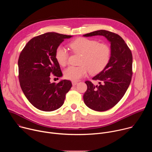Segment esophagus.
I'll return each mask as SVG.
<instances>
[{"mask_svg":"<svg viewBox=\"0 0 152 152\" xmlns=\"http://www.w3.org/2000/svg\"><path fill=\"white\" fill-rule=\"evenodd\" d=\"M77 83V82H75V81H73V82H72V85H73V86L76 85Z\"/></svg>","mask_w":152,"mask_h":152,"instance_id":"obj_1","label":"esophagus"}]
</instances>
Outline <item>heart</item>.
<instances>
[{
	"instance_id": "heart-1",
	"label": "heart",
	"mask_w": 152,
	"mask_h": 152,
	"mask_svg": "<svg viewBox=\"0 0 152 152\" xmlns=\"http://www.w3.org/2000/svg\"><path fill=\"white\" fill-rule=\"evenodd\" d=\"M70 46L75 52L82 54V57L79 61L80 66H69L64 70V77L67 79L78 80L86 76L88 71L93 75L99 73L110 62L111 49L104 43L82 37L72 41ZM69 57V53L66 48L61 46L57 48L55 58L60 66H66Z\"/></svg>"
}]
</instances>
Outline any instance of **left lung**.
<instances>
[{
	"label": "left lung",
	"mask_w": 152,
	"mask_h": 152,
	"mask_svg": "<svg viewBox=\"0 0 152 152\" xmlns=\"http://www.w3.org/2000/svg\"><path fill=\"white\" fill-rule=\"evenodd\" d=\"M101 35L111 43V58L107 66L93 77L99 85L85 81L87 90L83 95L85 104L97 111H105L114 107L124 96L132 76V55L123 39L118 34L99 30L83 37Z\"/></svg>",
	"instance_id": "obj_1"
}]
</instances>
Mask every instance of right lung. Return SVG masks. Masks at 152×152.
I'll return each mask as SVG.
<instances>
[{"label":"right lung","instance_id":"right-lung-1","mask_svg":"<svg viewBox=\"0 0 152 152\" xmlns=\"http://www.w3.org/2000/svg\"><path fill=\"white\" fill-rule=\"evenodd\" d=\"M72 37L47 32L32 38L20 54L18 66L21 88L29 102L39 110H58L72 87L71 81L66 79L51 83L50 76H62L55 51L64 39Z\"/></svg>","mask_w":152,"mask_h":152}]
</instances>
